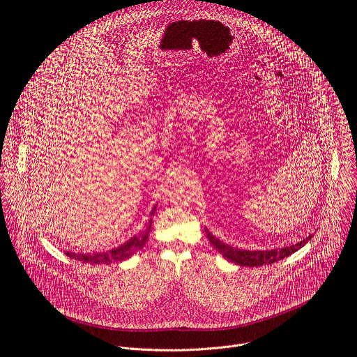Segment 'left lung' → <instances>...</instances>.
<instances>
[{"label": "left lung", "instance_id": "1", "mask_svg": "<svg viewBox=\"0 0 357 357\" xmlns=\"http://www.w3.org/2000/svg\"><path fill=\"white\" fill-rule=\"evenodd\" d=\"M208 238L209 241L213 244V247L222 254V256L234 263L238 264L241 267H261V266H267V264H273L277 263L288 256H291L292 252H295L296 250H299L301 247H303L307 244V240H302L294 245L289 247H284L281 250H266V251H248V250H240L237 247H231L223 241H220L219 238H216L209 230H206Z\"/></svg>", "mask_w": 357, "mask_h": 357}]
</instances>
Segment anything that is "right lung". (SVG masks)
<instances>
[{"instance_id": "obj_1", "label": "right lung", "mask_w": 357, "mask_h": 357, "mask_svg": "<svg viewBox=\"0 0 357 357\" xmlns=\"http://www.w3.org/2000/svg\"><path fill=\"white\" fill-rule=\"evenodd\" d=\"M155 209H157V206H154V209H152L151 218L146 222V225L144 226V229L137 236H134L132 238H130L127 243H124L123 245H120L117 248L101 251V252H94V254H76L72 251H65V254L70 259H75V260H79L83 263H89V264H112V263H120L123 260H127L131 256H134L137 251H139L148 241L152 218H154Z\"/></svg>"}]
</instances>
